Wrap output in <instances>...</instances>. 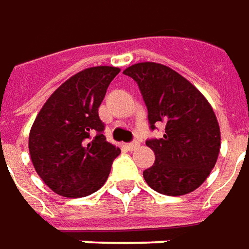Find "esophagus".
Returning <instances> with one entry per match:
<instances>
[{
	"instance_id": "34e87169",
	"label": "esophagus",
	"mask_w": 249,
	"mask_h": 249,
	"mask_svg": "<svg viewBox=\"0 0 249 249\" xmlns=\"http://www.w3.org/2000/svg\"><path fill=\"white\" fill-rule=\"evenodd\" d=\"M139 146H141V143H139L138 141H135V142H131V143H128V144H126V149H128L129 151H133V150H136Z\"/></svg>"
}]
</instances>
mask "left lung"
Returning <instances> with one entry per match:
<instances>
[{
  "label": "left lung",
  "instance_id": "1",
  "mask_svg": "<svg viewBox=\"0 0 249 249\" xmlns=\"http://www.w3.org/2000/svg\"><path fill=\"white\" fill-rule=\"evenodd\" d=\"M138 82L149 111L151 129L165 125L161 139L146 144L156 161L143 171L146 183L165 196H183L200 187L215 167L220 129L210 102L171 67L142 62L124 70Z\"/></svg>",
  "mask_w": 249,
  "mask_h": 249
}]
</instances>
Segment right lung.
<instances>
[{
  "mask_svg": "<svg viewBox=\"0 0 249 249\" xmlns=\"http://www.w3.org/2000/svg\"><path fill=\"white\" fill-rule=\"evenodd\" d=\"M118 67L96 66L71 75L48 98L29 135L36 172L69 198L87 197L107 180L121 150L106 141L98 114Z\"/></svg>",
  "mask_w": 249,
  "mask_h": 249,
  "instance_id": "1",
  "label": "right lung"
}]
</instances>
